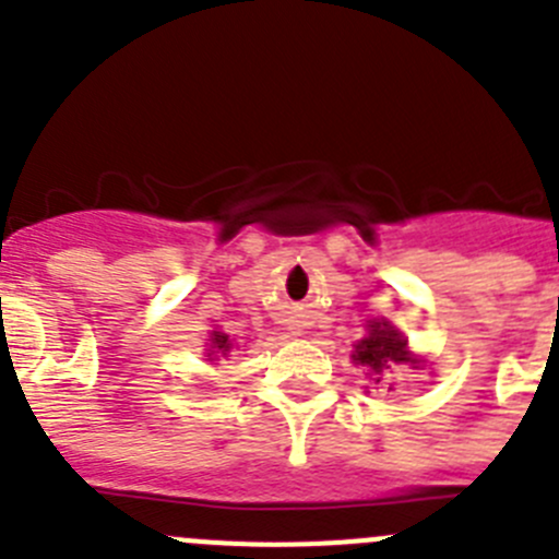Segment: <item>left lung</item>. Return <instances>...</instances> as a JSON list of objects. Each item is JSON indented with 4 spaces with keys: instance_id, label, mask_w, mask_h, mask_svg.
<instances>
[{
    "instance_id": "8db88e82",
    "label": "left lung",
    "mask_w": 559,
    "mask_h": 559,
    "mask_svg": "<svg viewBox=\"0 0 559 559\" xmlns=\"http://www.w3.org/2000/svg\"><path fill=\"white\" fill-rule=\"evenodd\" d=\"M369 333L355 344L353 360L372 374L374 383H380V374L392 369V364L408 360L406 338L397 333L389 322H369Z\"/></svg>"
}]
</instances>
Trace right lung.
<instances>
[{"instance_id":"right-lung-1","label":"right lung","mask_w":559,"mask_h":559,"mask_svg":"<svg viewBox=\"0 0 559 559\" xmlns=\"http://www.w3.org/2000/svg\"><path fill=\"white\" fill-rule=\"evenodd\" d=\"M231 349V341H229V335L226 333H218V330H215V333L210 335V358L212 355H226Z\"/></svg>"}]
</instances>
